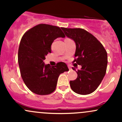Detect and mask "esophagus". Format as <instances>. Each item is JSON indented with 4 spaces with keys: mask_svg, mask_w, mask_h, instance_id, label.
Segmentation results:
<instances>
[{
    "mask_svg": "<svg viewBox=\"0 0 122 122\" xmlns=\"http://www.w3.org/2000/svg\"><path fill=\"white\" fill-rule=\"evenodd\" d=\"M68 68H69V69H72V68H71V66L70 65H68Z\"/></svg>",
    "mask_w": 122,
    "mask_h": 122,
    "instance_id": "1",
    "label": "esophagus"
}]
</instances>
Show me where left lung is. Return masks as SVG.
<instances>
[{
    "instance_id": "left-lung-1",
    "label": "left lung",
    "mask_w": 122,
    "mask_h": 122,
    "mask_svg": "<svg viewBox=\"0 0 122 122\" xmlns=\"http://www.w3.org/2000/svg\"><path fill=\"white\" fill-rule=\"evenodd\" d=\"M61 29L67 37L76 43L73 62L81 65L80 70L76 71L77 79L70 81L71 89L80 95H88L94 92L101 83L107 66V53L103 45L93 35L82 29ZM73 70L76 71L75 68Z\"/></svg>"
}]
</instances>
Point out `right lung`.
<instances>
[{
    "mask_svg": "<svg viewBox=\"0 0 122 122\" xmlns=\"http://www.w3.org/2000/svg\"><path fill=\"white\" fill-rule=\"evenodd\" d=\"M65 38L59 27L40 24L25 33L18 50V64L25 85L33 93L45 95L56 89L59 75L69 71L65 63L54 66L45 64V56L57 38Z\"/></svg>",
    "mask_w": 122,
    "mask_h": 122,
    "instance_id": "obj_1",
    "label": "right lung"
}]
</instances>
